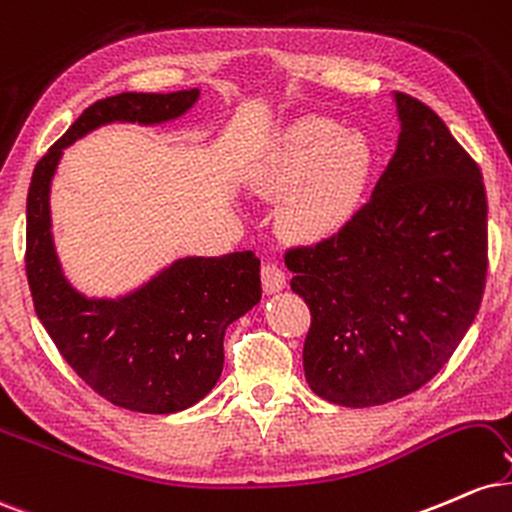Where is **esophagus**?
I'll list each match as a JSON object with an SVG mask.
<instances>
[{
  "instance_id": "obj_1",
  "label": "esophagus",
  "mask_w": 512,
  "mask_h": 512,
  "mask_svg": "<svg viewBox=\"0 0 512 512\" xmlns=\"http://www.w3.org/2000/svg\"><path fill=\"white\" fill-rule=\"evenodd\" d=\"M261 280H263V290H266L268 294H275L287 287V275H285V270L278 266V263H270V261L263 263Z\"/></svg>"
}]
</instances>
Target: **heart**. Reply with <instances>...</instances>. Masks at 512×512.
Here are the masks:
<instances>
[{
    "mask_svg": "<svg viewBox=\"0 0 512 512\" xmlns=\"http://www.w3.org/2000/svg\"><path fill=\"white\" fill-rule=\"evenodd\" d=\"M371 170L374 150L362 134L328 119H302L258 165L254 184L266 196H290L280 213L287 237L321 244L357 213Z\"/></svg>",
    "mask_w": 512,
    "mask_h": 512,
    "instance_id": "heart-1",
    "label": "heart"
}]
</instances>
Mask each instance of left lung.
<instances>
[{"label": "left lung", "mask_w": 512, "mask_h": 512, "mask_svg": "<svg viewBox=\"0 0 512 512\" xmlns=\"http://www.w3.org/2000/svg\"><path fill=\"white\" fill-rule=\"evenodd\" d=\"M393 102L398 146L371 201L335 237L285 256L311 311L306 383L340 407L386 405L431 381L484 294L482 172L431 107Z\"/></svg>", "instance_id": "8db88e82"}]
</instances>
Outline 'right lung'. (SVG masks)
<instances>
[{
    "label": "right lung",
    "instance_id": "add662e5",
    "mask_svg": "<svg viewBox=\"0 0 512 512\" xmlns=\"http://www.w3.org/2000/svg\"><path fill=\"white\" fill-rule=\"evenodd\" d=\"M201 90L119 93L83 110L35 165L26 206V273L35 314L66 364L124 410L172 414L203 400L220 381L230 323L261 302L254 251L184 256L117 297L71 285L52 234L50 191L64 148L107 124L155 126L184 117Z\"/></svg>",
    "mask_w": 512,
    "mask_h": 512
}]
</instances>
